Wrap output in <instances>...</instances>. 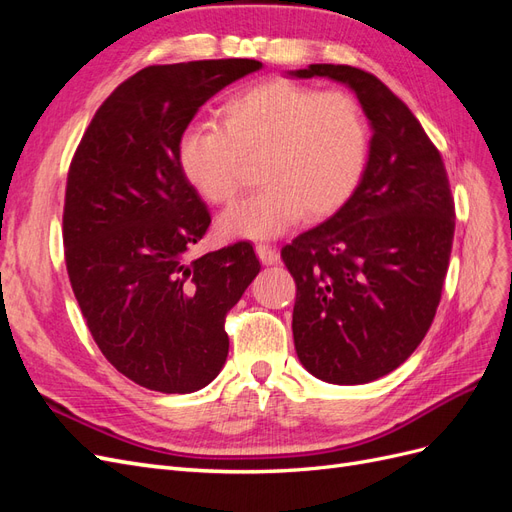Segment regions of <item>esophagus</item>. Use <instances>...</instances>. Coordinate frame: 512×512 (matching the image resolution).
<instances>
[{
    "label": "esophagus",
    "instance_id": "esophagus-1",
    "mask_svg": "<svg viewBox=\"0 0 512 512\" xmlns=\"http://www.w3.org/2000/svg\"><path fill=\"white\" fill-rule=\"evenodd\" d=\"M256 254H258L262 265H267V267H269V265H275V262L280 260V254H277L275 247H271V245H267V243H258V245H256Z\"/></svg>",
    "mask_w": 512,
    "mask_h": 512
}]
</instances>
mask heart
I'll return each instance as SVG.
<instances>
[{"label": "heart", "mask_w": 512, "mask_h": 512, "mask_svg": "<svg viewBox=\"0 0 512 512\" xmlns=\"http://www.w3.org/2000/svg\"><path fill=\"white\" fill-rule=\"evenodd\" d=\"M222 126L196 123L177 143L183 179L211 205H228L256 162L258 194L228 209L226 239H271L303 218L324 220L359 188L369 126L346 91H318L284 79L247 87L220 108Z\"/></svg>", "instance_id": "1"}]
</instances>
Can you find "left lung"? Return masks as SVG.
I'll return each instance as SVG.
<instances>
[{"label":"left lung","instance_id":"1","mask_svg":"<svg viewBox=\"0 0 512 512\" xmlns=\"http://www.w3.org/2000/svg\"><path fill=\"white\" fill-rule=\"evenodd\" d=\"M297 79L346 85L369 119L359 188L327 222L282 247L297 282L294 350L322 382L365 384L391 374L423 342L451 258L455 207L438 149L374 74L312 64Z\"/></svg>","mask_w":512,"mask_h":512}]
</instances>
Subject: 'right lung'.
I'll use <instances>...</instances> for the list:
<instances>
[{
	"instance_id": "right-lung-1",
	"label": "right lung",
	"mask_w": 512,
	"mask_h": 512,
	"mask_svg": "<svg viewBox=\"0 0 512 512\" xmlns=\"http://www.w3.org/2000/svg\"><path fill=\"white\" fill-rule=\"evenodd\" d=\"M260 68L207 59L136 72L98 108L70 164L74 297L108 363L149 391L194 393L220 374L226 314L260 271L247 241L188 258L211 215L177 160L198 108Z\"/></svg>"
}]
</instances>
